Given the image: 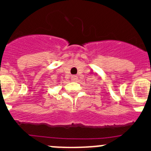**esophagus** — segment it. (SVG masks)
Masks as SVG:
<instances>
[{
    "label": "esophagus",
    "mask_w": 151,
    "mask_h": 151,
    "mask_svg": "<svg viewBox=\"0 0 151 151\" xmlns=\"http://www.w3.org/2000/svg\"><path fill=\"white\" fill-rule=\"evenodd\" d=\"M71 79L72 81H76L78 79V77H77V76H72Z\"/></svg>",
    "instance_id": "1"
}]
</instances>
